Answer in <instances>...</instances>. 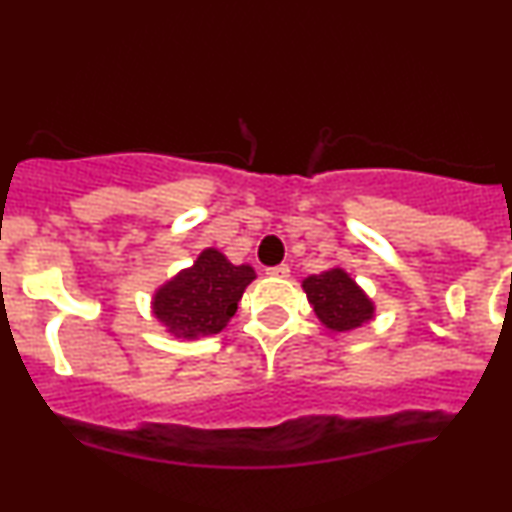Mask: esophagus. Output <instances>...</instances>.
Returning <instances> with one entry per match:
<instances>
[{
	"instance_id": "esophagus-1",
	"label": "esophagus",
	"mask_w": 512,
	"mask_h": 512,
	"mask_svg": "<svg viewBox=\"0 0 512 512\" xmlns=\"http://www.w3.org/2000/svg\"><path fill=\"white\" fill-rule=\"evenodd\" d=\"M289 264H276V267H269L267 274L269 276H276V279H284V276H289Z\"/></svg>"
}]
</instances>
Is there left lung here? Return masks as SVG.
<instances>
[{
    "label": "left lung",
    "mask_w": 512,
    "mask_h": 512,
    "mask_svg": "<svg viewBox=\"0 0 512 512\" xmlns=\"http://www.w3.org/2000/svg\"><path fill=\"white\" fill-rule=\"evenodd\" d=\"M315 315L334 332H349L373 317V301L344 269H327L303 281Z\"/></svg>",
    "instance_id": "obj_1"
}]
</instances>
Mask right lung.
Returning <instances> with one entry per match:
<instances>
[{"label": "right lung", "instance_id": "add662e5", "mask_svg": "<svg viewBox=\"0 0 512 512\" xmlns=\"http://www.w3.org/2000/svg\"><path fill=\"white\" fill-rule=\"evenodd\" d=\"M255 279L250 264H231L209 248L190 269L163 284L154 296V315L175 337L219 334L238 310L245 286Z\"/></svg>", "mask_w": 512, "mask_h": 512}]
</instances>
